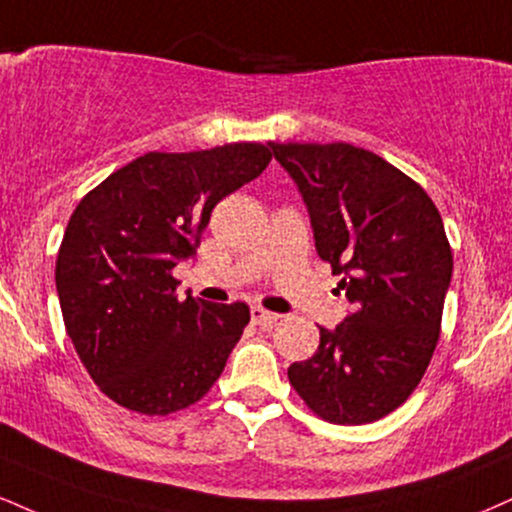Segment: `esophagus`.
Returning <instances> with one entry per match:
<instances>
[{
    "label": "esophagus",
    "mask_w": 512,
    "mask_h": 512,
    "mask_svg": "<svg viewBox=\"0 0 512 512\" xmlns=\"http://www.w3.org/2000/svg\"><path fill=\"white\" fill-rule=\"evenodd\" d=\"M250 317H252V324H257V326H274L281 319L279 315H276V312L264 310L262 305H252L250 307Z\"/></svg>",
    "instance_id": "1"
}]
</instances>
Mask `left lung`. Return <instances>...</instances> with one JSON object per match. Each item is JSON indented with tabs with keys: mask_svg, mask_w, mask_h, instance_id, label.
Instances as JSON below:
<instances>
[{
	"mask_svg": "<svg viewBox=\"0 0 512 512\" xmlns=\"http://www.w3.org/2000/svg\"><path fill=\"white\" fill-rule=\"evenodd\" d=\"M298 183L319 257L353 312L288 367L317 417L367 424L417 389L441 334L453 252L432 197L396 166L348 143H269Z\"/></svg>",
	"mask_w": 512,
	"mask_h": 512,
	"instance_id": "1",
	"label": "left lung"
}]
</instances>
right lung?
Listing matches in <instances>:
<instances>
[{
	"label": "right lung",
	"instance_id": "1",
	"mask_svg": "<svg viewBox=\"0 0 512 512\" xmlns=\"http://www.w3.org/2000/svg\"><path fill=\"white\" fill-rule=\"evenodd\" d=\"M269 162L260 143L147 152L73 209L57 255L61 315L92 381L121 408L171 415L221 377L250 307L181 300L174 267L195 255L214 205Z\"/></svg>",
	"mask_w": 512,
	"mask_h": 512
}]
</instances>
